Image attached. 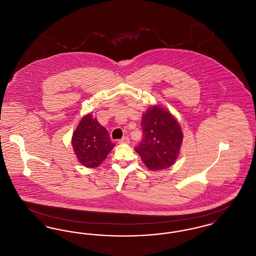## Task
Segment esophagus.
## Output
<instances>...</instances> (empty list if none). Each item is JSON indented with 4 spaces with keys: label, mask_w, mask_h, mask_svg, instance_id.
<instances>
[{
    "label": "esophagus",
    "mask_w": 256,
    "mask_h": 256,
    "mask_svg": "<svg viewBox=\"0 0 256 256\" xmlns=\"http://www.w3.org/2000/svg\"><path fill=\"white\" fill-rule=\"evenodd\" d=\"M119 143L120 144H128L130 143V138L128 136H124V137H122L121 140H119Z\"/></svg>",
    "instance_id": "34e87169"
}]
</instances>
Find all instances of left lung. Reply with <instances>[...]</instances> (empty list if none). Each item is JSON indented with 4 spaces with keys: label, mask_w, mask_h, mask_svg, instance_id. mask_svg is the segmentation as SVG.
<instances>
[{
    "label": "left lung",
    "mask_w": 256,
    "mask_h": 256,
    "mask_svg": "<svg viewBox=\"0 0 256 256\" xmlns=\"http://www.w3.org/2000/svg\"><path fill=\"white\" fill-rule=\"evenodd\" d=\"M143 139L135 148L148 170H164L174 164L182 145L180 124L168 110L150 106L142 116Z\"/></svg>",
    "instance_id": "obj_1"
}]
</instances>
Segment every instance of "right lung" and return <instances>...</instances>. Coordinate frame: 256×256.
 <instances>
[{
    "label": "right lung",
    "instance_id": "right-lung-1",
    "mask_svg": "<svg viewBox=\"0 0 256 256\" xmlns=\"http://www.w3.org/2000/svg\"><path fill=\"white\" fill-rule=\"evenodd\" d=\"M72 146L78 161L86 168H97L108 158L115 144L108 130L91 113L86 114L72 136Z\"/></svg>",
    "mask_w": 256,
    "mask_h": 256
}]
</instances>
